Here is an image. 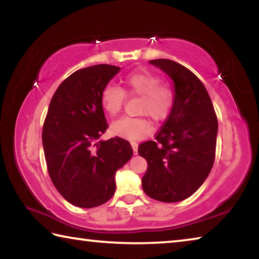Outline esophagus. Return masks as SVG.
Segmentation results:
<instances>
[{"mask_svg":"<svg viewBox=\"0 0 259 259\" xmlns=\"http://www.w3.org/2000/svg\"><path fill=\"white\" fill-rule=\"evenodd\" d=\"M131 146H133L134 154H135V155H137V154H138V144H136V143H131Z\"/></svg>","mask_w":259,"mask_h":259,"instance_id":"34e87169","label":"esophagus"}]
</instances>
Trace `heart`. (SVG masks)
<instances>
[{
	"instance_id": "b5f03b06",
	"label": "heart",
	"mask_w": 259,
	"mask_h": 259,
	"mask_svg": "<svg viewBox=\"0 0 259 259\" xmlns=\"http://www.w3.org/2000/svg\"><path fill=\"white\" fill-rule=\"evenodd\" d=\"M124 89L130 95L140 97L139 114L150 115L153 120L161 121L169 115L174 106V93L165 85H160V78L146 71L134 72L123 80ZM125 94L121 88L106 85L100 95V103L105 112L115 116L121 111ZM111 131L117 137L128 140H139L151 133V124L144 117H122L113 122Z\"/></svg>"
}]
</instances>
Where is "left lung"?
I'll use <instances>...</instances> for the list:
<instances>
[{
  "label": "left lung",
  "mask_w": 259,
  "mask_h": 259,
  "mask_svg": "<svg viewBox=\"0 0 259 259\" xmlns=\"http://www.w3.org/2000/svg\"><path fill=\"white\" fill-rule=\"evenodd\" d=\"M174 82V106L155 136L138 146L147 161L144 192L161 202H179L195 193L214 161L218 121L203 83L170 59L150 60Z\"/></svg>",
  "instance_id": "1"
}]
</instances>
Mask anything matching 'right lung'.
<instances>
[{
    "mask_svg": "<svg viewBox=\"0 0 259 259\" xmlns=\"http://www.w3.org/2000/svg\"><path fill=\"white\" fill-rule=\"evenodd\" d=\"M120 67L100 64L74 72L56 90L43 124L48 172L61 196L80 208L112 198L115 174L133 147L120 137L102 140L107 122L100 95Z\"/></svg>",
    "mask_w": 259,
    "mask_h": 259,
    "instance_id": "1",
    "label": "right lung"
}]
</instances>
